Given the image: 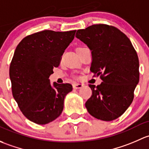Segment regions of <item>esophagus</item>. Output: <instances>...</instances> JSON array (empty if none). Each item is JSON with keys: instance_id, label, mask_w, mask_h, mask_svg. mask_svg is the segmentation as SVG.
Returning <instances> with one entry per match:
<instances>
[{"instance_id": "34e87169", "label": "esophagus", "mask_w": 149, "mask_h": 149, "mask_svg": "<svg viewBox=\"0 0 149 149\" xmlns=\"http://www.w3.org/2000/svg\"><path fill=\"white\" fill-rule=\"evenodd\" d=\"M82 86H83L82 85V84L76 83V84H74V85H73V88L75 89V90H77V89L82 88Z\"/></svg>"}]
</instances>
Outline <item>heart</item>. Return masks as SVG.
<instances>
[{"mask_svg": "<svg viewBox=\"0 0 149 149\" xmlns=\"http://www.w3.org/2000/svg\"><path fill=\"white\" fill-rule=\"evenodd\" d=\"M79 48H82V47H78L77 49H79Z\"/></svg>", "mask_w": 149, "mask_h": 149, "instance_id": "heart-1", "label": "heart"}]
</instances>
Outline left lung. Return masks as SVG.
<instances>
[{
  "label": "left lung",
  "mask_w": 149,
  "mask_h": 149,
  "mask_svg": "<svg viewBox=\"0 0 149 149\" xmlns=\"http://www.w3.org/2000/svg\"><path fill=\"white\" fill-rule=\"evenodd\" d=\"M76 37L92 52L90 71L100 76V85H89L92 95L85 102L91 116L110 121L131 105L139 82V61L130 39L116 27L95 24L79 29Z\"/></svg>",
  "instance_id": "8db88e82"
}]
</instances>
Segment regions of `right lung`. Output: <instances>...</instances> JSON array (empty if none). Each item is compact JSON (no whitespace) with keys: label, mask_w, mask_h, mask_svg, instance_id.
<instances>
[{"label":"right lung","mask_w":149,"mask_h":149,"mask_svg":"<svg viewBox=\"0 0 149 149\" xmlns=\"http://www.w3.org/2000/svg\"><path fill=\"white\" fill-rule=\"evenodd\" d=\"M75 32H36L24 38L15 50L9 70L12 93L24 116L35 123L44 125L57 118L64 97L72 90L70 83L51 85L49 77Z\"/></svg>","instance_id":"obj_1"}]
</instances>
